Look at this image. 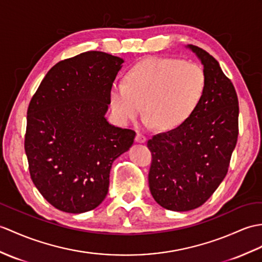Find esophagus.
I'll return each mask as SVG.
<instances>
[{
	"instance_id": "esophagus-1",
	"label": "esophagus",
	"mask_w": 262,
	"mask_h": 262,
	"mask_svg": "<svg viewBox=\"0 0 262 262\" xmlns=\"http://www.w3.org/2000/svg\"><path fill=\"white\" fill-rule=\"evenodd\" d=\"M135 141L137 142V143H145L146 142V136L144 135L143 133H137L136 134V137H135Z\"/></svg>"
}]
</instances>
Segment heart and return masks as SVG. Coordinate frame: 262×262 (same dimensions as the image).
I'll list each match as a JSON object with an SVG mask.
<instances>
[{
	"mask_svg": "<svg viewBox=\"0 0 262 262\" xmlns=\"http://www.w3.org/2000/svg\"><path fill=\"white\" fill-rule=\"evenodd\" d=\"M202 66L178 58H149L128 71L126 82H115L109 100L121 123L135 120L144 109L146 123L174 128L185 121L202 101L206 90Z\"/></svg>",
	"mask_w": 262,
	"mask_h": 262,
	"instance_id": "heart-1",
	"label": "heart"
}]
</instances>
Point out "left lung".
<instances>
[{"label":"left lung","mask_w":262,"mask_h":262,"mask_svg":"<svg viewBox=\"0 0 262 262\" xmlns=\"http://www.w3.org/2000/svg\"><path fill=\"white\" fill-rule=\"evenodd\" d=\"M187 48L201 60L206 90L194 113L179 127L154 135L148 184L163 208L190 211L205 203L226 178L239 134V101L233 83L203 49Z\"/></svg>","instance_id":"1"}]
</instances>
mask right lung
I'll use <instances>...</instances> for the list:
<instances>
[{"label":"right lung","instance_id":"1","mask_svg":"<svg viewBox=\"0 0 262 262\" xmlns=\"http://www.w3.org/2000/svg\"><path fill=\"white\" fill-rule=\"evenodd\" d=\"M124 60L87 51L54 64L29 103L24 149L35 187L54 208L83 213L105 200L113 162L136 133L105 118Z\"/></svg>","mask_w":262,"mask_h":262}]
</instances>
